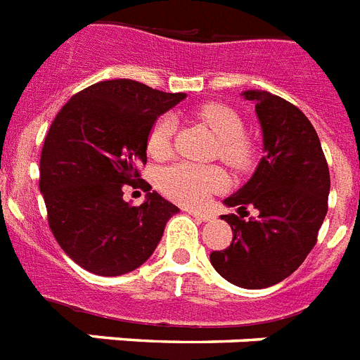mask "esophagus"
<instances>
[{"label":"esophagus","mask_w":360,"mask_h":360,"mask_svg":"<svg viewBox=\"0 0 360 360\" xmlns=\"http://www.w3.org/2000/svg\"><path fill=\"white\" fill-rule=\"evenodd\" d=\"M189 215H193L195 219L200 221V223H204V221H212L214 219V215L208 214V212H197V210H188Z\"/></svg>","instance_id":"1"}]
</instances>
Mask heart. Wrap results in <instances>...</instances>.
I'll return each instance as SVG.
<instances>
[{"mask_svg": "<svg viewBox=\"0 0 360 360\" xmlns=\"http://www.w3.org/2000/svg\"><path fill=\"white\" fill-rule=\"evenodd\" d=\"M197 117L208 126L219 141V156L236 169L249 165L252 156L251 143L243 137V122L240 115L221 103H206L197 111ZM176 120L172 115H162L152 124L146 148L154 158H165L171 152ZM158 188L172 200L186 206H200L210 197L225 188V174L217 167L174 163L163 167L156 176Z\"/></svg>", "mask_w": 360, "mask_h": 360, "instance_id": "b5f03b06", "label": "heart"}]
</instances>
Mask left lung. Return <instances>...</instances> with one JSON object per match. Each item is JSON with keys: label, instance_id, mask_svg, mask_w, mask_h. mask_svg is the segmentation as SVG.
I'll return each instance as SVG.
<instances>
[{"label": "left lung", "instance_id": "obj_1", "mask_svg": "<svg viewBox=\"0 0 360 360\" xmlns=\"http://www.w3.org/2000/svg\"><path fill=\"white\" fill-rule=\"evenodd\" d=\"M255 103L262 128L264 158L257 171L223 202L249 206L258 215L249 221L221 215L232 229V243L214 251L210 262L229 283L260 290L281 283L297 269L316 245L326 219L330 178L320 137L294 103L267 91H243Z\"/></svg>", "mask_w": 360, "mask_h": 360}]
</instances>
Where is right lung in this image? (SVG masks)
<instances>
[{"label": "right lung", "instance_id": "right-lung-1", "mask_svg": "<svg viewBox=\"0 0 360 360\" xmlns=\"http://www.w3.org/2000/svg\"><path fill=\"white\" fill-rule=\"evenodd\" d=\"M184 98L109 79L72 96L51 122L40 154V193L57 243L83 269L102 277L134 271L180 212L156 191L131 206L122 189L146 163L152 124Z\"/></svg>", "mask_w": 360, "mask_h": 360}]
</instances>
